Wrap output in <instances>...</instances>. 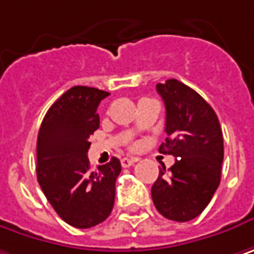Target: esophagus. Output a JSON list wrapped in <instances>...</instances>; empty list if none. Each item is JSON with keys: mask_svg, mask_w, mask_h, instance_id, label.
<instances>
[{"mask_svg": "<svg viewBox=\"0 0 254 254\" xmlns=\"http://www.w3.org/2000/svg\"><path fill=\"white\" fill-rule=\"evenodd\" d=\"M121 164H122L124 168H127V167H130V165L135 164V159L133 158H122L121 159Z\"/></svg>", "mask_w": 254, "mask_h": 254, "instance_id": "obj_1", "label": "esophagus"}]
</instances>
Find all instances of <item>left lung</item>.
Wrapping results in <instances>:
<instances>
[{
  "mask_svg": "<svg viewBox=\"0 0 254 254\" xmlns=\"http://www.w3.org/2000/svg\"><path fill=\"white\" fill-rule=\"evenodd\" d=\"M167 118L168 138L159 152L175 157L159 170L151 194L158 213L174 221L198 217L211 201L221 178L223 132L213 108L195 90L177 79L158 83Z\"/></svg>",
  "mask_w": 254,
  "mask_h": 254,
  "instance_id": "left-lung-1",
  "label": "left lung"
}]
</instances>
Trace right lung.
I'll return each instance as SVG.
<instances>
[{"mask_svg":"<svg viewBox=\"0 0 254 254\" xmlns=\"http://www.w3.org/2000/svg\"><path fill=\"white\" fill-rule=\"evenodd\" d=\"M108 92L74 86L47 111L37 138V180L56 213L76 229L105 221L113 208L121 162L90 170V135L99 127L97 106Z\"/></svg>","mask_w":254,"mask_h":254,"instance_id":"1","label":"right lung"}]
</instances>
